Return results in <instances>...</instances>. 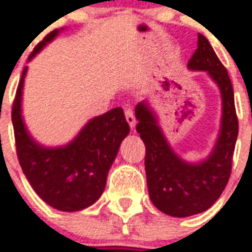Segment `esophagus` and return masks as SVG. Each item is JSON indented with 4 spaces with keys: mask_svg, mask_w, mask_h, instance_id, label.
<instances>
[{
    "mask_svg": "<svg viewBox=\"0 0 252 252\" xmlns=\"http://www.w3.org/2000/svg\"><path fill=\"white\" fill-rule=\"evenodd\" d=\"M126 119L129 126L133 129L134 126H136V118H134V114L132 110H126Z\"/></svg>",
    "mask_w": 252,
    "mask_h": 252,
    "instance_id": "34e87169",
    "label": "esophagus"
}]
</instances>
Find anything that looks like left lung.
<instances>
[{
	"label": "left lung",
	"instance_id": "left-lung-1",
	"mask_svg": "<svg viewBox=\"0 0 252 252\" xmlns=\"http://www.w3.org/2000/svg\"><path fill=\"white\" fill-rule=\"evenodd\" d=\"M197 49L187 68L207 72L220 89L222 100L221 126L211 154L200 162H188L172 150L157 115L146 100L134 108L137 133L145 144V171L152 203L172 217H188L207 211L226 187L238 136L234 93L227 70L204 35H197Z\"/></svg>",
	"mask_w": 252,
	"mask_h": 252
}]
</instances>
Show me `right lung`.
Here are the masks:
<instances>
[{
	"instance_id": "add662e5",
	"label": "right lung",
	"mask_w": 252,
	"mask_h": 252,
	"mask_svg": "<svg viewBox=\"0 0 252 252\" xmlns=\"http://www.w3.org/2000/svg\"><path fill=\"white\" fill-rule=\"evenodd\" d=\"M49 32L30 55L32 60L60 33ZM27 66L23 69L11 120L19 163L29 183L41 200L55 209L77 212L90 207L102 196L107 174L129 126L120 107L91 119L66 145L49 148L30 134L22 116V95Z\"/></svg>"
}]
</instances>
